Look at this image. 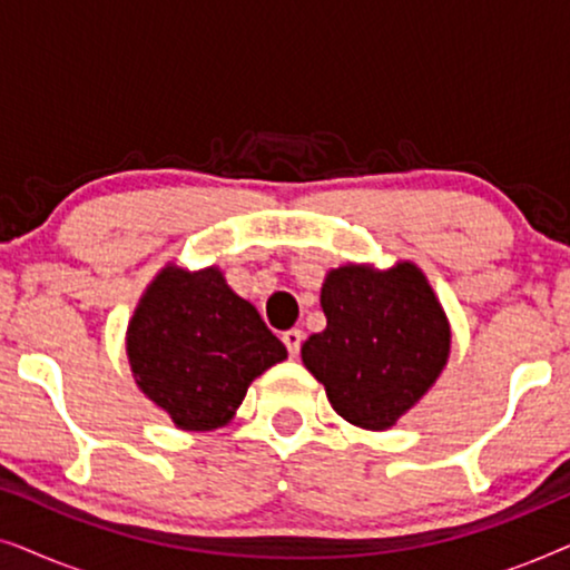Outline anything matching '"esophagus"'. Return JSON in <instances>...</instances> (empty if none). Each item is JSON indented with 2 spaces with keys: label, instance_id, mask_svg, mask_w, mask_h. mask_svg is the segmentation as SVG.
Listing matches in <instances>:
<instances>
[{
  "label": "esophagus",
  "instance_id": "esophagus-1",
  "mask_svg": "<svg viewBox=\"0 0 570 570\" xmlns=\"http://www.w3.org/2000/svg\"><path fill=\"white\" fill-rule=\"evenodd\" d=\"M283 342H285L287 353H291V357H298L301 345H303V332L301 330H287L283 334Z\"/></svg>",
  "mask_w": 570,
  "mask_h": 570
}]
</instances>
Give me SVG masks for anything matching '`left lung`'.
<instances>
[{
  "mask_svg": "<svg viewBox=\"0 0 570 570\" xmlns=\"http://www.w3.org/2000/svg\"><path fill=\"white\" fill-rule=\"evenodd\" d=\"M326 330L303 342V365L334 412L365 431H386L415 407L451 353L449 318L412 262L392 269L345 264L322 285Z\"/></svg>",
  "mask_w": 570,
  "mask_h": 570,
  "instance_id": "obj_1",
  "label": "left lung"
}]
</instances>
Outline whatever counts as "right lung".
I'll return each instance as SVG.
<instances>
[{"label":"right lung","instance_id":"1","mask_svg":"<svg viewBox=\"0 0 570 570\" xmlns=\"http://www.w3.org/2000/svg\"><path fill=\"white\" fill-rule=\"evenodd\" d=\"M137 386L181 431L230 423L246 389L287 350L217 267H163L127 330Z\"/></svg>","mask_w":570,"mask_h":570}]
</instances>
